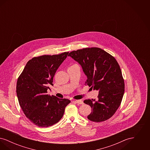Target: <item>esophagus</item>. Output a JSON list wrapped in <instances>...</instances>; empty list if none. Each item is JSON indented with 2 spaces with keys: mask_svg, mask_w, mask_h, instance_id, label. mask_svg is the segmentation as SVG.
Here are the masks:
<instances>
[{
  "mask_svg": "<svg viewBox=\"0 0 150 150\" xmlns=\"http://www.w3.org/2000/svg\"><path fill=\"white\" fill-rule=\"evenodd\" d=\"M74 102L78 103V104H80V105H83L84 103L83 101L81 100H74Z\"/></svg>",
  "mask_w": 150,
  "mask_h": 150,
  "instance_id": "34e87169",
  "label": "esophagus"
}]
</instances>
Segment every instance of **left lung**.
I'll return each instance as SVG.
<instances>
[{"mask_svg":"<svg viewBox=\"0 0 150 150\" xmlns=\"http://www.w3.org/2000/svg\"><path fill=\"white\" fill-rule=\"evenodd\" d=\"M68 56L81 66L87 77L86 84L99 91L97 100H84L92 108L88 119L101 122L111 117L121 104L125 88L121 69L116 59L97 47L74 50Z\"/></svg>","mask_w":150,"mask_h":150,"instance_id":"left-lung-1","label":"left lung"}]
</instances>
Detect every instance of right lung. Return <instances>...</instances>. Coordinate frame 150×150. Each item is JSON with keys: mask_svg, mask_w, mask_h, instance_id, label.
I'll return each mask as SVG.
<instances>
[{"mask_svg": "<svg viewBox=\"0 0 150 150\" xmlns=\"http://www.w3.org/2000/svg\"><path fill=\"white\" fill-rule=\"evenodd\" d=\"M68 53L33 58L17 80L16 93L19 104L26 116L39 127H48L58 122L71 102L47 94L50 85L53 86L56 72Z\"/></svg>", "mask_w": 150, "mask_h": 150, "instance_id": "obj_1", "label": "right lung"}]
</instances>
